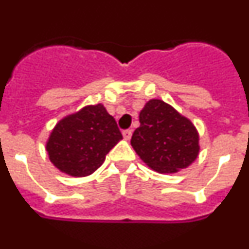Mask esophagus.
Here are the masks:
<instances>
[{"label":"esophagus","mask_w":249,"mask_h":249,"mask_svg":"<svg viewBox=\"0 0 249 249\" xmlns=\"http://www.w3.org/2000/svg\"><path fill=\"white\" fill-rule=\"evenodd\" d=\"M132 137V131L131 129H126V131H123V138L126 141H129Z\"/></svg>","instance_id":"34e87169"}]
</instances>
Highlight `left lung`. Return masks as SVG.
Masks as SVG:
<instances>
[{
  "mask_svg": "<svg viewBox=\"0 0 249 249\" xmlns=\"http://www.w3.org/2000/svg\"><path fill=\"white\" fill-rule=\"evenodd\" d=\"M131 144L151 169L169 175L187 168L199 155V135L192 121L162 100H149L140 112Z\"/></svg>",
  "mask_w": 249,
  "mask_h": 249,
  "instance_id": "1",
  "label": "left lung"
}]
</instances>
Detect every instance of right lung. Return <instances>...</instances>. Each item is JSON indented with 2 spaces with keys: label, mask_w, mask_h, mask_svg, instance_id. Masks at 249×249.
<instances>
[{
  "label": "right lung",
  "mask_w": 249,
  "mask_h": 249,
  "mask_svg": "<svg viewBox=\"0 0 249 249\" xmlns=\"http://www.w3.org/2000/svg\"><path fill=\"white\" fill-rule=\"evenodd\" d=\"M122 140L117 123L102 103L85 106L56 123L46 142L50 160L59 172L87 177Z\"/></svg>",
  "instance_id": "right-lung-1"
}]
</instances>
